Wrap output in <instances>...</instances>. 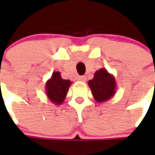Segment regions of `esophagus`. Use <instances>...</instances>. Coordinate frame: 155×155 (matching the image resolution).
<instances>
[{
  "mask_svg": "<svg viewBox=\"0 0 155 155\" xmlns=\"http://www.w3.org/2000/svg\"><path fill=\"white\" fill-rule=\"evenodd\" d=\"M78 80L80 81V82H85V80H86V77H85V76H79V77L78 78Z\"/></svg>",
  "mask_w": 155,
  "mask_h": 155,
  "instance_id": "obj_1",
  "label": "esophagus"
}]
</instances>
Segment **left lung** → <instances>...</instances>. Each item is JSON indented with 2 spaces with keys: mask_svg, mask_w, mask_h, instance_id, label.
I'll use <instances>...</instances> for the list:
<instances>
[{
  "mask_svg": "<svg viewBox=\"0 0 155 155\" xmlns=\"http://www.w3.org/2000/svg\"><path fill=\"white\" fill-rule=\"evenodd\" d=\"M89 87L96 102L104 103L116 94V83L115 77L104 68L97 71L94 78L88 82Z\"/></svg>",
  "mask_w": 155,
  "mask_h": 155,
  "instance_id": "left-lung-1",
  "label": "left lung"
}]
</instances>
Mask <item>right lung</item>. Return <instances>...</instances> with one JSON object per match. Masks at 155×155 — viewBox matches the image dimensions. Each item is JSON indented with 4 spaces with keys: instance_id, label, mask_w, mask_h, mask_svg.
I'll use <instances>...</instances> for the list:
<instances>
[{
    "instance_id": "1",
    "label": "right lung",
    "mask_w": 155,
    "mask_h": 155,
    "mask_svg": "<svg viewBox=\"0 0 155 155\" xmlns=\"http://www.w3.org/2000/svg\"><path fill=\"white\" fill-rule=\"evenodd\" d=\"M71 84V81L63 79L60 72L54 71L51 78L46 81L45 87L46 96L50 102L56 105L63 104Z\"/></svg>"
}]
</instances>
